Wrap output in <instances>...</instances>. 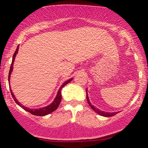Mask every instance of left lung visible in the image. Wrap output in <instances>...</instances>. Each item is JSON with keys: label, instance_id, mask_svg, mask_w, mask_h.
<instances>
[{"label": "left lung", "instance_id": "8db88e82", "mask_svg": "<svg viewBox=\"0 0 148 148\" xmlns=\"http://www.w3.org/2000/svg\"><path fill=\"white\" fill-rule=\"evenodd\" d=\"M86 93H87V90H86ZM86 98H87L88 103V104L90 105V106L91 108H92V109L94 110L96 113H97L99 115H102V116H105V117H111V116H113V115H115V114H117V113H118V112H115V113H106V112L100 111V110L98 109V108H97L96 107L93 106L91 104L90 102V101H89V99H88V95H86Z\"/></svg>", "mask_w": 148, "mask_h": 148}]
</instances>
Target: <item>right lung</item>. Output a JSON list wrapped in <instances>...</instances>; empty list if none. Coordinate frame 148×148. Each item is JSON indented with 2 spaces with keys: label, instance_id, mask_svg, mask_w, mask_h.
Masks as SVG:
<instances>
[{
  "label": "right lung",
  "instance_id": "right-lung-1",
  "mask_svg": "<svg viewBox=\"0 0 148 148\" xmlns=\"http://www.w3.org/2000/svg\"><path fill=\"white\" fill-rule=\"evenodd\" d=\"M18 50V46L17 47V48H16V50L15 51L14 55H13V57H12V64H11V66H10V72H9V76H8V81H10V75H11V73H12V69H13V64H14L15 56H16V53H17ZM72 80V79L67 80V81H65V82H64V84H62V86H61V87L60 88V89H59L58 92L57 96H56V97L55 98V99H54L53 102L52 103H51L50 105H49L48 106H46V107H44V108H39V109H31V108H27V107L23 106V105L21 104V103L18 102V100L16 99V97H14V95L13 94L12 91V90H11V88H10V92H11V95H12V96L13 99H14L15 102L17 103L18 106H21V108H23V109L25 110L26 111L29 112V113H31V114L35 115H38V116H45V115H48V114H49V113H52V112H53L54 111H55V110L57 109L58 107L59 104H60V103L61 99H62V95H61V90H62V88H63L64 86H65V85L69 84V83Z\"/></svg>",
  "mask_w": 148,
  "mask_h": 148
}]
</instances>
